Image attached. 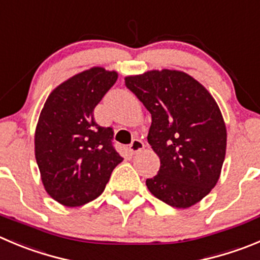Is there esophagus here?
Returning a JSON list of instances; mask_svg holds the SVG:
<instances>
[{
	"instance_id": "1",
	"label": "esophagus",
	"mask_w": 260,
	"mask_h": 260,
	"mask_svg": "<svg viewBox=\"0 0 260 260\" xmlns=\"http://www.w3.org/2000/svg\"><path fill=\"white\" fill-rule=\"evenodd\" d=\"M128 149H130V152L132 153L140 152L142 149H144V143H143L140 139H134L132 142V144L128 145Z\"/></svg>"
}]
</instances>
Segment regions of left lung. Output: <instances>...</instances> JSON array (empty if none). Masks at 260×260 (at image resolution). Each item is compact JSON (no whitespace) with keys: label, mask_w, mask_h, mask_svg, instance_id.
Masks as SVG:
<instances>
[{"label":"left lung","mask_w":260,"mask_h":260,"mask_svg":"<svg viewBox=\"0 0 260 260\" xmlns=\"http://www.w3.org/2000/svg\"><path fill=\"white\" fill-rule=\"evenodd\" d=\"M125 84L152 115L148 143L160 160L148 190L175 208H189L216 186L226 155L227 132L218 105L184 71L150 70Z\"/></svg>","instance_id":"left-lung-1"}]
</instances>
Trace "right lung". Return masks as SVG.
Wrapping results in <instances>:
<instances>
[{"instance_id": "1", "label": "right lung", "mask_w": 260, "mask_h": 260, "mask_svg": "<svg viewBox=\"0 0 260 260\" xmlns=\"http://www.w3.org/2000/svg\"><path fill=\"white\" fill-rule=\"evenodd\" d=\"M116 71L94 66L51 91L39 115L34 150L46 191L65 207H80L105 190L123 158L112 145V127L93 111L117 80Z\"/></svg>"}]
</instances>
